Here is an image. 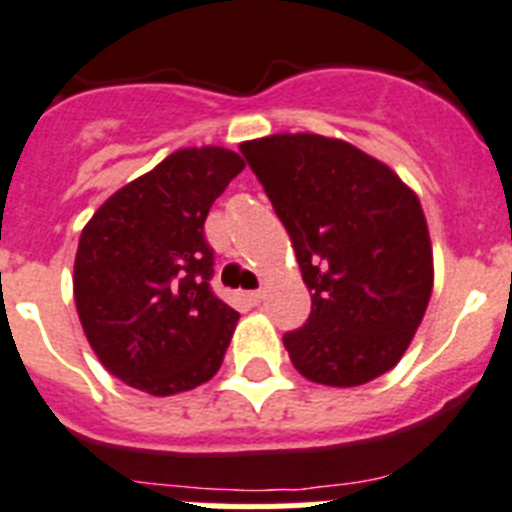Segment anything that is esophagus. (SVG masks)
I'll return each mask as SVG.
<instances>
[{
    "instance_id": "obj_1",
    "label": "esophagus",
    "mask_w": 512,
    "mask_h": 512,
    "mask_svg": "<svg viewBox=\"0 0 512 512\" xmlns=\"http://www.w3.org/2000/svg\"><path fill=\"white\" fill-rule=\"evenodd\" d=\"M244 301H247L250 306H257L262 301V291H247L244 293Z\"/></svg>"
}]
</instances>
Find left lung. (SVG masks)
I'll return each instance as SVG.
<instances>
[{"label":"left lung","instance_id":"obj_1","mask_svg":"<svg viewBox=\"0 0 512 512\" xmlns=\"http://www.w3.org/2000/svg\"><path fill=\"white\" fill-rule=\"evenodd\" d=\"M291 237L311 293L286 332L291 363L324 386H361L399 363L433 293V247L417 195L340 139L275 133L239 146Z\"/></svg>","mask_w":512,"mask_h":512}]
</instances>
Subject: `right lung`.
Masks as SVG:
<instances>
[{"label":"right lung","instance_id":"add662e5","mask_svg":"<svg viewBox=\"0 0 512 512\" xmlns=\"http://www.w3.org/2000/svg\"><path fill=\"white\" fill-rule=\"evenodd\" d=\"M242 170L221 146L180 149L110 195L82 229L79 322L102 366L133 389L180 394L224 361L239 314L211 291L203 224Z\"/></svg>","mask_w":512,"mask_h":512}]
</instances>
